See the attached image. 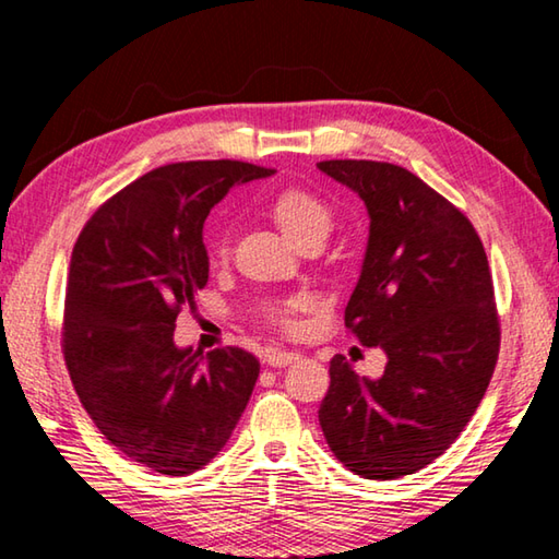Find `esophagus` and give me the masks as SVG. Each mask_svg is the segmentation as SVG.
Wrapping results in <instances>:
<instances>
[{"label": "esophagus", "instance_id": "obj_1", "mask_svg": "<svg viewBox=\"0 0 559 559\" xmlns=\"http://www.w3.org/2000/svg\"><path fill=\"white\" fill-rule=\"evenodd\" d=\"M298 357L300 355L293 353V349H276V347L266 349V355H263V359H266V365H271V367H288V365L296 362Z\"/></svg>", "mask_w": 559, "mask_h": 559}]
</instances>
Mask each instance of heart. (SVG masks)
I'll list each match as a JSON object with an SVG mask.
<instances>
[{
  "label": "heart",
  "instance_id": "1",
  "mask_svg": "<svg viewBox=\"0 0 559 559\" xmlns=\"http://www.w3.org/2000/svg\"><path fill=\"white\" fill-rule=\"evenodd\" d=\"M269 214L278 229L288 236V239L302 246L308 241H325V236L333 229V206H330L323 197L316 194L313 189L306 187H286L276 192L269 200ZM226 246H216V259H226ZM306 306L302 300H290L286 306L273 310L271 323L283 330H290L296 323L298 310Z\"/></svg>",
  "mask_w": 559,
  "mask_h": 559
}]
</instances>
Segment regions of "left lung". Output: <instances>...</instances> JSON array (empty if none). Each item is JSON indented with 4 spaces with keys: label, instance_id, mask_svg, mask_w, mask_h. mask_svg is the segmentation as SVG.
<instances>
[{
    "label": "left lung",
    "instance_id": "left-lung-1",
    "mask_svg": "<svg viewBox=\"0 0 559 559\" xmlns=\"http://www.w3.org/2000/svg\"><path fill=\"white\" fill-rule=\"evenodd\" d=\"M318 169L370 212L345 325L359 345L386 353L380 380H359L333 357L320 427L357 476H409L459 439L493 377L500 318L486 249L468 216L409 169L374 159Z\"/></svg>",
    "mask_w": 559,
    "mask_h": 559
}]
</instances>
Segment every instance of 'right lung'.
<instances>
[{"label":"right lung","instance_id":"1","mask_svg":"<svg viewBox=\"0 0 559 559\" xmlns=\"http://www.w3.org/2000/svg\"><path fill=\"white\" fill-rule=\"evenodd\" d=\"M273 169L239 159L157 167L103 202L73 243L61 349L83 409L122 456L163 476L206 466L259 380L241 347L175 345L210 278L202 229L234 185Z\"/></svg>","mask_w":559,"mask_h":559}]
</instances>
